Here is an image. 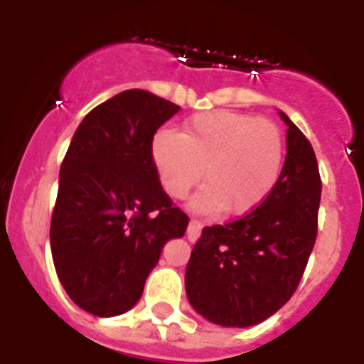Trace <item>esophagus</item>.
<instances>
[{
	"mask_svg": "<svg viewBox=\"0 0 364 364\" xmlns=\"http://www.w3.org/2000/svg\"><path fill=\"white\" fill-rule=\"evenodd\" d=\"M200 220L198 218H191L189 220V228H188V240L189 242H195L198 239V233H200Z\"/></svg>",
	"mask_w": 364,
	"mask_h": 364,
	"instance_id": "34e87169",
	"label": "esophagus"
}]
</instances>
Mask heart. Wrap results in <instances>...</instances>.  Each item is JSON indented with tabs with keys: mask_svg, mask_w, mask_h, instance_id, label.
Segmentation results:
<instances>
[{
	"mask_svg": "<svg viewBox=\"0 0 364 364\" xmlns=\"http://www.w3.org/2000/svg\"><path fill=\"white\" fill-rule=\"evenodd\" d=\"M151 156L164 191L184 198L200 182L205 186L193 205L202 211L228 210L244 215L259 208L277 184L284 162V136L266 118L233 111L202 112L184 133L160 129Z\"/></svg>",
	"mask_w": 364,
	"mask_h": 364,
	"instance_id": "heart-1",
	"label": "heart"
}]
</instances>
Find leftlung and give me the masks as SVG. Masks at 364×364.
Here are the masks:
<instances>
[{
  "label": "left lung",
  "mask_w": 364,
  "mask_h": 364,
  "mask_svg": "<svg viewBox=\"0 0 364 364\" xmlns=\"http://www.w3.org/2000/svg\"><path fill=\"white\" fill-rule=\"evenodd\" d=\"M281 117L288 153L275 188L250 213L204 228L186 268L191 306L220 326H253L281 310L317 239L319 166L308 138Z\"/></svg>",
  "instance_id": "8db88e82"
}]
</instances>
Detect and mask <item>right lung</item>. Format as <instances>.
<instances>
[{"label": "right lung", "mask_w": 364, "mask_h": 364, "mask_svg": "<svg viewBox=\"0 0 364 364\" xmlns=\"http://www.w3.org/2000/svg\"><path fill=\"white\" fill-rule=\"evenodd\" d=\"M178 109L129 89L96 105L70 140L50 250L67 295L89 314L133 308L164 244L186 233L189 217L164 191L151 156L154 133Z\"/></svg>", "instance_id": "right-lung-1"}]
</instances>
